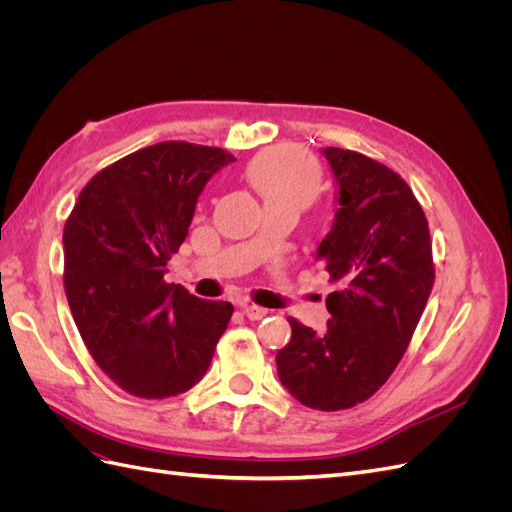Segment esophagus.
<instances>
[{
    "label": "esophagus",
    "mask_w": 512,
    "mask_h": 512,
    "mask_svg": "<svg viewBox=\"0 0 512 512\" xmlns=\"http://www.w3.org/2000/svg\"><path fill=\"white\" fill-rule=\"evenodd\" d=\"M243 314H245L247 318H250V320H262L269 312H267L265 307H260V305L245 303V305H243Z\"/></svg>",
    "instance_id": "1"
}]
</instances>
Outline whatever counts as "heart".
I'll list each match as a JSON object with an SVG mask.
<instances>
[{"label": "heart", "instance_id": "1", "mask_svg": "<svg viewBox=\"0 0 512 512\" xmlns=\"http://www.w3.org/2000/svg\"><path fill=\"white\" fill-rule=\"evenodd\" d=\"M250 179L265 200L290 196L309 200L318 185V168L305 151L277 147L252 164Z\"/></svg>", "mask_w": 512, "mask_h": 512}]
</instances>
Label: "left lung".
<instances>
[{
	"label": "left lung",
	"instance_id": "left-lung-1",
	"mask_svg": "<svg viewBox=\"0 0 512 512\" xmlns=\"http://www.w3.org/2000/svg\"><path fill=\"white\" fill-rule=\"evenodd\" d=\"M335 179V220L314 254L339 290L329 322L314 331L288 318L277 350L288 393L314 410H346L369 399L404 356L433 288L425 213L395 170L350 149L324 147Z\"/></svg>",
	"mask_w": 512,
	"mask_h": 512
}]
</instances>
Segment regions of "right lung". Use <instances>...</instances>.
Masks as SVG:
<instances>
[{
  "mask_svg": "<svg viewBox=\"0 0 512 512\" xmlns=\"http://www.w3.org/2000/svg\"><path fill=\"white\" fill-rule=\"evenodd\" d=\"M235 156L166 141L138 149L91 179L64 228V286L72 318L104 374L123 391L164 399L207 374L235 312L164 273L188 237L207 181Z\"/></svg>",
  "mask_w": 512,
  "mask_h": 512,
  "instance_id": "1",
  "label": "right lung"
}]
</instances>
